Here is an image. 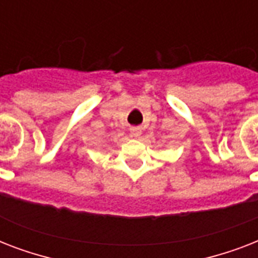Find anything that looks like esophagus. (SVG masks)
<instances>
[{"mask_svg": "<svg viewBox=\"0 0 258 258\" xmlns=\"http://www.w3.org/2000/svg\"><path fill=\"white\" fill-rule=\"evenodd\" d=\"M130 131H131V135H133L134 138H138V137H141V135H142L141 127H133V128L130 130Z\"/></svg>", "mask_w": 258, "mask_h": 258, "instance_id": "esophagus-1", "label": "esophagus"}]
</instances>
